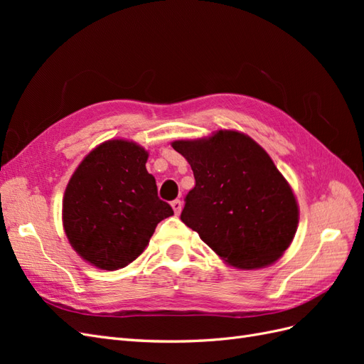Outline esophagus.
Returning <instances> with one entry per match:
<instances>
[{"label": "esophagus", "mask_w": 364, "mask_h": 364, "mask_svg": "<svg viewBox=\"0 0 364 364\" xmlns=\"http://www.w3.org/2000/svg\"><path fill=\"white\" fill-rule=\"evenodd\" d=\"M171 208H173V211H174L176 215L181 214V211H182V202H181L179 199L173 200V202H171Z\"/></svg>", "instance_id": "obj_1"}]
</instances>
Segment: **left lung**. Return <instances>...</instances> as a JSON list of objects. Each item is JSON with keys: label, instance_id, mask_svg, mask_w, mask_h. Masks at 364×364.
<instances>
[{"label": "left lung", "instance_id": "left-lung-1", "mask_svg": "<svg viewBox=\"0 0 364 364\" xmlns=\"http://www.w3.org/2000/svg\"><path fill=\"white\" fill-rule=\"evenodd\" d=\"M171 146L196 179L182 222L230 266L250 270L277 261L296 234L299 209L264 149L234 130Z\"/></svg>", "mask_w": 364, "mask_h": 364}]
</instances>
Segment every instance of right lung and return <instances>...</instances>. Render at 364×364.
Returning <instances> with one entry per match:
<instances>
[{"mask_svg":"<svg viewBox=\"0 0 364 364\" xmlns=\"http://www.w3.org/2000/svg\"><path fill=\"white\" fill-rule=\"evenodd\" d=\"M135 142L106 141L74 171L63 197V228L79 255L103 270L135 261L161 220L173 215Z\"/></svg>","mask_w":364,"mask_h":364,"instance_id":"add662e5","label":"right lung"}]
</instances>
